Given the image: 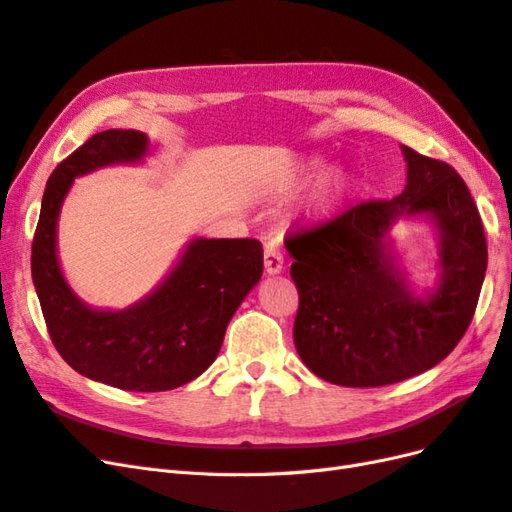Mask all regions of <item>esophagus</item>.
Returning <instances> with one entry per match:
<instances>
[{
	"instance_id": "obj_1",
	"label": "esophagus",
	"mask_w": 512,
	"mask_h": 512,
	"mask_svg": "<svg viewBox=\"0 0 512 512\" xmlns=\"http://www.w3.org/2000/svg\"><path fill=\"white\" fill-rule=\"evenodd\" d=\"M282 269H284L282 252L277 250L273 243H267L265 245V271L269 275H277V273H282Z\"/></svg>"
}]
</instances>
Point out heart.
<instances>
[{"label":"heart","mask_w":512,"mask_h":512,"mask_svg":"<svg viewBox=\"0 0 512 512\" xmlns=\"http://www.w3.org/2000/svg\"><path fill=\"white\" fill-rule=\"evenodd\" d=\"M318 162L309 164V168H318ZM359 190V181L346 168H335L331 173L322 177L316 194L312 196V203L307 207V213L312 218H329L339 207L356 194Z\"/></svg>","instance_id":"b5f03b06"}]
</instances>
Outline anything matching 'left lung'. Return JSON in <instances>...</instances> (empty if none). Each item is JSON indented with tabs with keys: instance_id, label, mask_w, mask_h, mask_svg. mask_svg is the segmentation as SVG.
<instances>
[{
	"instance_id": "1",
	"label": "left lung",
	"mask_w": 512,
	"mask_h": 512,
	"mask_svg": "<svg viewBox=\"0 0 512 512\" xmlns=\"http://www.w3.org/2000/svg\"><path fill=\"white\" fill-rule=\"evenodd\" d=\"M406 190L369 200L327 224L288 235L299 290L294 346L322 380L369 389L438 365L468 331L487 271V241L474 198L457 170L401 145ZM401 214H423L441 237L439 286L416 298L388 250Z\"/></svg>"
}]
</instances>
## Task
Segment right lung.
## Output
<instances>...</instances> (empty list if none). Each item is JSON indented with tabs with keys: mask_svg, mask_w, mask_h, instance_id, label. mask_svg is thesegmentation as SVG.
<instances>
[{
	"mask_svg": "<svg viewBox=\"0 0 512 512\" xmlns=\"http://www.w3.org/2000/svg\"><path fill=\"white\" fill-rule=\"evenodd\" d=\"M149 141L138 130L98 132L46 181L32 243V277L46 329L74 371L123 391L158 393L198 378L218 356L232 314L262 275L256 239H194L149 297L121 312L85 305L57 260V218L74 177L138 162Z\"/></svg>",
	"mask_w": 512,
	"mask_h": 512,
	"instance_id": "right-lung-1",
	"label": "right lung"
}]
</instances>
